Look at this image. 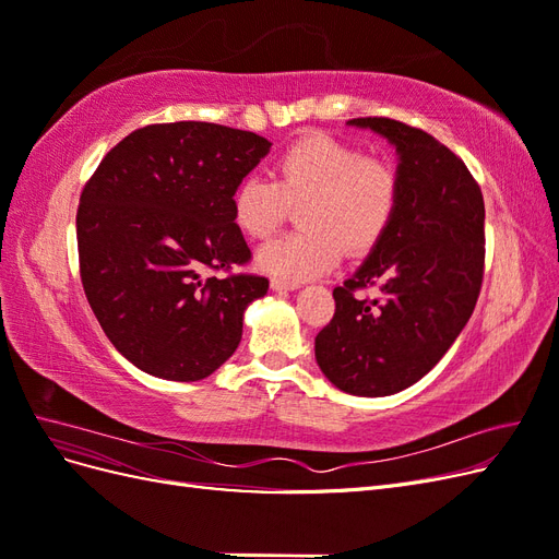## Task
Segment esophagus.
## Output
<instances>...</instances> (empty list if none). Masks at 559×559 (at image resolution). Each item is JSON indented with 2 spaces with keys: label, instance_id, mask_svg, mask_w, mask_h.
<instances>
[{
  "label": "esophagus",
  "instance_id": "1",
  "mask_svg": "<svg viewBox=\"0 0 559 559\" xmlns=\"http://www.w3.org/2000/svg\"><path fill=\"white\" fill-rule=\"evenodd\" d=\"M270 286H273V292H294L298 284H292V282H284V280H273L270 282Z\"/></svg>",
  "mask_w": 559,
  "mask_h": 559
}]
</instances>
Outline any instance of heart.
I'll return each instance as SVG.
<instances>
[{"instance_id":"heart-1","label":"heart","mask_w":559,"mask_h":559,"mask_svg":"<svg viewBox=\"0 0 559 559\" xmlns=\"http://www.w3.org/2000/svg\"><path fill=\"white\" fill-rule=\"evenodd\" d=\"M401 200V173L384 156L324 132H308L282 148L275 181L247 175L230 195L233 224L251 240H267L289 207L302 205V230L265 245L257 263L263 273L300 284L324 275L347 253H368L392 228Z\"/></svg>"}]
</instances>
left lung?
<instances>
[{
	"mask_svg": "<svg viewBox=\"0 0 559 559\" xmlns=\"http://www.w3.org/2000/svg\"><path fill=\"white\" fill-rule=\"evenodd\" d=\"M396 146L401 200L392 228L343 286L314 337L317 364L341 392L389 396L443 359L476 308L485 267V202L462 158L394 118H352ZM376 285V299L356 296Z\"/></svg>",
	"mask_w": 559,
	"mask_h": 559,
	"instance_id": "1",
	"label": "left lung"
}]
</instances>
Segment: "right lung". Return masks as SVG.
<instances>
[{
	"label": "right lung",
	"instance_id": "add662e5",
	"mask_svg": "<svg viewBox=\"0 0 559 559\" xmlns=\"http://www.w3.org/2000/svg\"><path fill=\"white\" fill-rule=\"evenodd\" d=\"M270 146L216 123L146 126L118 142L83 186V292L111 345L144 373L195 382L238 349L245 310L267 294V280L210 273L251 259L230 195Z\"/></svg>",
	"mask_w": 559,
	"mask_h": 559
}]
</instances>
